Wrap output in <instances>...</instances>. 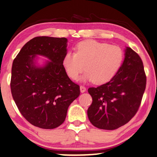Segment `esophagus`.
<instances>
[{"mask_svg":"<svg viewBox=\"0 0 157 157\" xmlns=\"http://www.w3.org/2000/svg\"><path fill=\"white\" fill-rule=\"evenodd\" d=\"M80 91H81V93H83V92H86V87H84V86H80Z\"/></svg>","mask_w":157,"mask_h":157,"instance_id":"obj_1","label":"esophagus"}]
</instances>
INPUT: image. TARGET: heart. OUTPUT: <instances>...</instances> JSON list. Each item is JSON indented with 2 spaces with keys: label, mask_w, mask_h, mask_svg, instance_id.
Masks as SVG:
<instances>
[{
  "label": "heart",
  "mask_w": 157,
  "mask_h": 157,
  "mask_svg": "<svg viewBox=\"0 0 157 157\" xmlns=\"http://www.w3.org/2000/svg\"><path fill=\"white\" fill-rule=\"evenodd\" d=\"M123 58V51L117 46L96 40H86L78 44L76 53H66L63 65L73 80L78 79L86 66L87 71L81 80L104 84L110 81L117 73Z\"/></svg>",
  "instance_id": "1"
}]
</instances>
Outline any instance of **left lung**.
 I'll return each instance as SVG.
<instances>
[{"instance_id":"8db88e82","label":"left lung","mask_w":157,"mask_h":157,"mask_svg":"<svg viewBox=\"0 0 157 157\" xmlns=\"http://www.w3.org/2000/svg\"><path fill=\"white\" fill-rule=\"evenodd\" d=\"M146 86L142 60L130 47L124 49V59L111 80L97 88H90L92 98L88 116L99 129L114 130L129 121L136 113Z\"/></svg>"}]
</instances>
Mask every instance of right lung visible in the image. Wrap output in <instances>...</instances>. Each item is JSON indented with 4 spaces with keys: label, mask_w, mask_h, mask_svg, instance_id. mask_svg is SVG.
<instances>
[{
    "label": "right lung",
    "mask_w": 157,
    "mask_h": 157,
    "mask_svg": "<svg viewBox=\"0 0 157 157\" xmlns=\"http://www.w3.org/2000/svg\"><path fill=\"white\" fill-rule=\"evenodd\" d=\"M67 42L65 37H34L12 63V97L23 116L35 127L51 129L61 125L69 105L80 94V87L63 65ZM38 55L48 60L40 65Z\"/></svg>",
    "instance_id": "1"
}]
</instances>
